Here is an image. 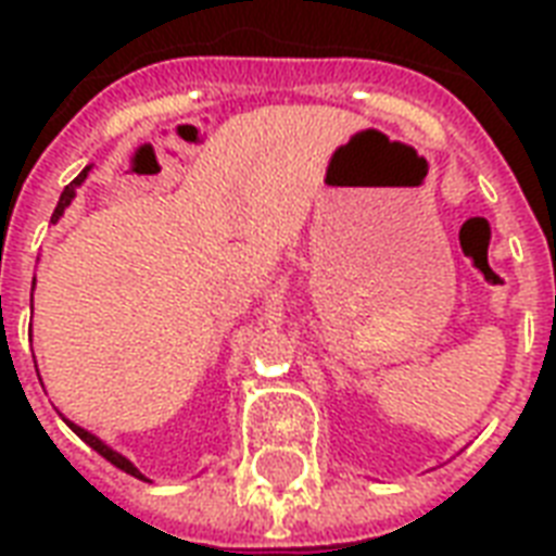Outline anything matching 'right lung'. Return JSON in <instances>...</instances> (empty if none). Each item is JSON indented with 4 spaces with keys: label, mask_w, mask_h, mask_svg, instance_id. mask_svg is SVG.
I'll return each instance as SVG.
<instances>
[{
    "label": "right lung",
    "mask_w": 556,
    "mask_h": 556,
    "mask_svg": "<svg viewBox=\"0 0 556 556\" xmlns=\"http://www.w3.org/2000/svg\"><path fill=\"white\" fill-rule=\"evenodd\" d=\"M89 169H91V167H86V169H83L80 176L74 178L72 185L65 187V190H63V195H60V201H56V207H54V216H51V225H56V222H60V218H63L65 207H68V204H72V201H74V195H77V187H80L83 181H86V176H89ZM34 282H37V277H34ZM63 421L68 424V427H72V430L77 432V435H80V439L86 441V444H89L91 450H98L100 456L106 458V462H112V465H115V467H121V470H124V473L135 476V479H143V482H150V479H147V476H143L141 470H138V467L132 465V462H129V458H126V456H121V453H117V450H112V447H109L106 441H100L98 435H94V432L83 430V427H77V424H74V421H68V418H63Z\"/></svg>",
    "instance_id": "add662e5"
}]
</instances>
